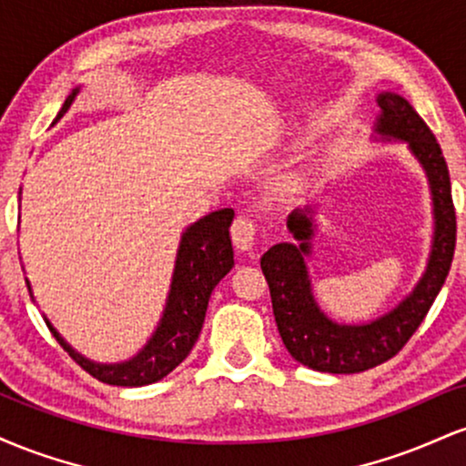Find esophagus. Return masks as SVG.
I'll return each mask as SVG.
<instances>
[{
  "label": "esophagus",
  "instance_id": "1",
  "mask_svg": "<svg viewBox=\"0 0 466 466\" xmlns=\"http://www.w3.org/2000/svg\"><path fill=\"white\" fill-rule=\"evenodd\" d=\"M229 232H232L234 245H237L240 251H248L254 248V238H256V232H258V228H256V223L251 221L249 217L238 215L234 218L232 229H229Z\"/></svg>",
  "mask_w": 466,
  "mask_h": 466
}]
</instances>
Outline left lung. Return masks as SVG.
<instances>
[{
    "label": "left lung",
    "instance_id": "left-lung-1",
    "mask_svg": "<svg viewBox=\"0 0 466 466\" xmlns=\"http://www.w3.org/2000/svg\"><path fill=\"white\" fill-rule=\"evenodd\" d=\"M377 103L381 106V116L377 117L374 131L383 140L408 142L411 155L419 159L430 181L436 223L434 243L425 274L399 307L368 324H337L326 318L315 302L304 263V258L311 254L315 228L311 208H298L289 215V232L300 243H278L267 249L260 258V269L269 285L271 307L282 344L293 360L319 372H363L392 360L408 344L434 304L438 291L445 285L456 249V208L441 144L403 96L392 92L379 94Z\"/></svg>",
    "mask_w": 466,
    "mask_h": 466
}]
</instances>
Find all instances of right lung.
Returning a JSON list of instances; mask_svg holds the SVG:
<instances>
[{
  "mask_svg": "<svg viewBox=\"0 0 466 466\" xmlns=\"http://www.w3.org/2000/svg\"><path fill=\"white\" fill-rule=\"evenodd\" d=\"M80 92L74 89L63 103L56 120L69 109ZM234 210L223 208V210L210 212L208 217L199 218L197 223L181 234V243L177 249V260H175L173 282H170L168 300L162 319L147 346L131 357L129 361L122 363H96L87 357L78 355L72 346L56 333L50 319H46L50 333L56 337L63 350L69 352L74 361L83 368L85 372L92 374L98 381L109 383V386L140 388L148 383L159 381L166 374L173 372L181 361L188 357L195 346L197 337L201 333L203 319H206L208 300L212 296V289L218 285L223 276L234 267V249L229 240V226H232ZM30 289V282L25 280Z\"/></svg>",
  "mask_w": 466,
  "mask_h": 466,
  "instance_id": "add662e5",
  "label": "right lung"
}]
</instances>
